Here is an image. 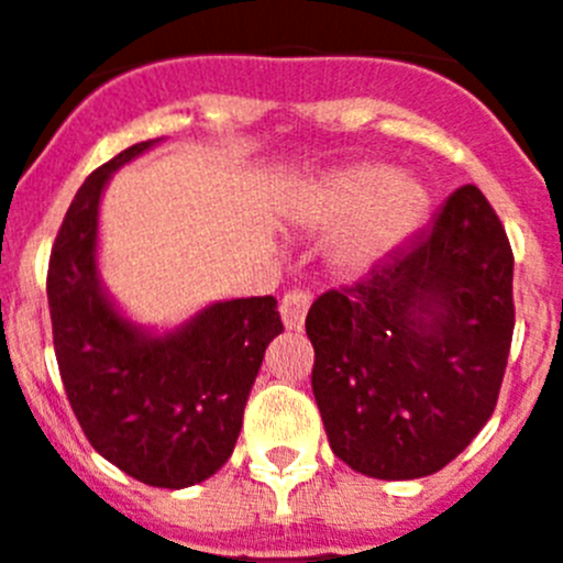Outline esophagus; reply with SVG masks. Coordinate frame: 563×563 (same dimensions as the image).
Segmentation results:
<instances>
[{
    "mask_svg": "<svg viewBox=\"0 0 563 563\" xmlns=\"http://www.w3.org/2000/svg\"><path fill=\"white\" fill-rule=\"evenodd\" d=\"M308 308H311V291L302 286L288 288L280 299V313H283V322H286V328L288 330L302 328Z\"/></svg>",
    "mask_w": 563,
    "mask_h": 563,
    "instance_id": "obj_1",
    "label": "esophagus"
}]
</instances>
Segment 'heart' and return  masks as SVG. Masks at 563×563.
Returning a JSON list of instances; mask_svg holds the SVG:
<instances>
[{"label":"heart","instance_id":"obj_1","mask_svg":"<svg viewBox=\"0 0 563 563\" xmlns=\"http://www.w3.org/2000/svg\"><path fill=\"white\" fill-rule=\"evenodd\" d=\"M424 188L413 177L388 175L383 166H355L330 177L313 199L317 224H346L333 241L335 264L366 269L400 244L422 219Z\"/></svg>","mask_w":563,"mask_h":563}]
</instances>
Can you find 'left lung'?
<instances>
[{
    "mask_svg": "<svg viewBox=\"0 0 563 563\" xmlns=\"http://www.w3.org/2000/svg\"><path fill=\"white\" fill-rule=\"evenodd\" d=\"M330 450L380 481L439 472L495 413L514 335V252L481 188L306 319Z\"/></svg>",
    "mask_w": 563,
    "mask_h": 563,
    "instance_id": "1",
    "label": "left lung"
}]
</instances>
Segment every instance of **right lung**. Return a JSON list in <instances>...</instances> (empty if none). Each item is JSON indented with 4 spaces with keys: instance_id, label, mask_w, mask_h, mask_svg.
I'll use <instances>...</instances> for the list:
<instances>
[{
    "instance_id": "obj_1",
    "label": "right lung",
    "mask_w": 563,
    "mask_h": 563,
    "mask_svg": "<svg viewBox=\"0 0 563 563\" xmlns=\"http://www.w3.org/2000/svg\"><path fill=\"white\" fill-rule=\"evenodd\" d=\"M152 144L128 146L82 183L52 246L46 297L63 388L91 448L146 486L186 488L233 455L283 322L275 297L217 302L169 335H146L115 313L97 277L99 197Z\"/></svg>"
}]
</instances>
